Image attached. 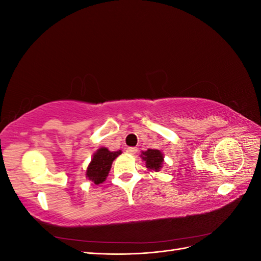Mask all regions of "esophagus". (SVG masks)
Returning a JSON list of instances; mask_svg holds the SVG:
<instances>
[{"label": "esophagus", "mask_w": 261, "mask_h": 261, "mask_svg": "<svg viewBox=\"0 0 261 261\" xmlns=\"http://www.w3.org/2000/svg\"><path fill=\"white\" fill-rule=\"evenodd\" d=\"M137 151H138V149L135 148V147H129V148L126 149V152L129 153V154H135Z\"/></svg>", "instance_id": "1"}]
</instances>
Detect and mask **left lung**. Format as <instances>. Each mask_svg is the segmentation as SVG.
I'll use <instances>...</instances> for the list:
<instances>
[{
  "label": "left lung",
  "instance_id": "1",
  "mask_svg": "<svg viewBox=\"0 0 261 261\" xmlns=\"http://www.w3.org/2000/svg\"><path fill=\"white\" fill-rule=\"evenodd\" d=\"M141 159L146 163L148 171H160L163 165V154L160 150L156 149H148L147 151L141 152Z\"/></svg>",
  "mask_w": 261,
  "mask_h": 261
}]
</instances>
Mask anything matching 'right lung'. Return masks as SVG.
I'll use <instances>...</instances> for the list:
<instances>
[{
	"label": "right lung",
	"mask_w": 261,
	"mask_h": 261,
	"mask_svg": "<svg viewBox=\"0 0 261 261\" xmlns=\"http://www.w3.org/2000/svg\"><path fill=\"white\" fill-rule=\"evenodd\" d=\"M121 153V150H118V151H110L106 147L98 149L94 152L88 168H87L86 177L92 180L96 185L103 183L110 170H111L113 161Z\"/></svg>",
	"instance_id": "1"
}]
</instances>
